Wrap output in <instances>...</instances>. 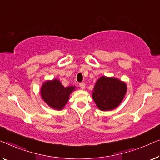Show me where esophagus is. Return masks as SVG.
I'll return each instance as SVG.
<instances>
[{
  "label": "esophagus",
  "mask_w": 160,
  "mask_h": 160,
  "mask_svg": "<svg viewBox=\"0 0 160 160\" xmlns=\"http://www.w3.org/2000/svg\"><path fill=\"white\" fill-rule=\"evenodd\" d=\"M80 88H81V89H85V83L84 82H80Z\"/></svg>",
  "instance_id": "esophagus-1"
}]
</instances>
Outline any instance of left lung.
<instances>
[{
    "label": "left lung",
    "mask_w": 160,
    "mask_h": 160,
    "mask_svg": "<svg viewBox=\"0 0 160 160\" xmlns=\"http://www.w3.org/2000/svg\"><path fill=\"white\" fill-rule=\"evenodd\" d=\"M126 84L114 78H100L92 92V98L101 111H110L116 108L126 94Z\"/></svg>",
    "instance_id": "obj_1"
}]
</instances>
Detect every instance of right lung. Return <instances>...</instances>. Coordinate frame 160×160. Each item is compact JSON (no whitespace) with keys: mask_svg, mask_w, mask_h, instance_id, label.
<instances>
[{"mask_svg":"<svg viewBox=\"0 0 160 160\" xmlns=\"http://www.w3.org/2000/svg\"><path fill=\"white\" fill-rule=\"evenodd\" d=\"M75 90V87L65 88L58 80L47 81L43 84L41 94L44 101L50 107L61 110L69 100L70 94Z\"/></svg>","mask_w":160,"mask_h":160,"instance_id":"1","label":"right lung"}]
</instances>
